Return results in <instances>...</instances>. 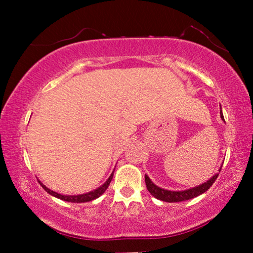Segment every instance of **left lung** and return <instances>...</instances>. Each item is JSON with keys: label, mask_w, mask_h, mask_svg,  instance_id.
Returning a JSON list of instances; mask_svg holds the SVG:
<instances>
[{"label": "left lung", "mask_w": 253, "mask_h": 253, "mask_svg": "<svg viewBox=\"0 0 253 253\" xmlns=\"http://www.w3.org/2000/svg\"><path fill=\"white\" fill-rule=\"evenodd\" d=\"M221 119H223V114L221 112ZM219 171H221V169ZM219 174L214 175L212 178L209 179V181L204 183V184H200L196 188L189 189V190H184V191H169V190L166 189H161L154 184L153 182L148 178L147 175H145V183H146V188L150 193L153 197H155L157 199H160L162 202H167V203H178V202H184V200H189L195 198V197L202 195V193L206 192L209 190L215 179L217 178Z\"/></svg>", "instance_id": "obj_1"}]
</instances>
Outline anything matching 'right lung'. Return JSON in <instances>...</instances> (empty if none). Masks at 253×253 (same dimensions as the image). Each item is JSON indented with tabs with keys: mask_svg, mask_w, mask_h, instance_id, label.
I'll return each instance as SVG.
<instances>
[{
	"mask_svg": "<svg viewBox=\"0 0 253 253\" xmlns=\"http://www.w3.org/2000/svg\"><path fill=\"white\" fill-rule=\"evenodd\" d=\"M113 175L114 172H112V175L109 176V178L107 179V181L105 182V184H102L100 188L95 189L94 191H91V192H87V193H84V195H78V196H64V195H60V193L55 192V191H51V190H49L48 188H46L43 184H41V186L46 190V192L49 193V195L56 197V198L58 199H62L64 200V202H69V203H86V202H91V200H94L96 198H99L100 196L102 195L103 192L106 191L107 188H108L110 182H112L113 179Z\"/></svg>",
	"mask_w": 253,
	"mask_h": 253,
	"instance_id": "add662e5",
	"label": "right lung"
}]
</instances>
